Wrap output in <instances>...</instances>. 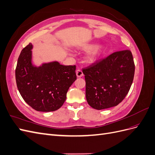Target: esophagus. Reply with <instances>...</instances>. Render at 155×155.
Masks as SVG:
<instances>
[{"mask_svg": "<svg viewBox=\"0 0 155 155\" xmlns=\"http://www.w3.org/2000/svg\"><path fill=\"white\" fill-rule=\"evenodd\" d=\"M76 75H77V77H78V78L82 77L83 76V74L82 70H80V69H78L76 70Z\"/></svg>", "mask_w": 155, "mask_h": 155, "instance_id": "esophagus-1", "label": "esophagus"}]
</instances>
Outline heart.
I'll return each instance as SVG.
<instances>
[{
    "mask_svg": "<svg viewBox=\"0 0 155 155\" xmlns=\"http://www.w3.org/2000/svg\"><path fill=\"white\" fill-rule=\"evenodd\" d=\"M96 46H97L95 44H87L83 46V48L86 50L92 49L87 57V61L88 62H93L94 61L97 59L100 55L104 54L105 50L103 46H97V47Z\"/></svg>",
    "mask_w": 155,
    "mask_h": 155,
    "instance_id": "b5f03b06",
    "label": "heart"
}]
</instances>
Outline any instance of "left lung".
Segmentation results:
<instances>
[{
    "instance_id": "left-lung-1",
    "label": "left lung",
    "mask_w": 155,
    "mask_h": 155,
    "mask_svg": "<svg viewBox=\"0 0 155 155\" xmlns=\"http://www.w3.org/2000/svg\"><path fill=\"white\" fill-rule=\"evenodd\" d=\"M135 66L129 50L116 51L83 68L88 105L97 110L115 107L127 94Z\"/></svg>"
}]
</instances>
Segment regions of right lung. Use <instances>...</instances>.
Masks as SVG:
<instances>
[{
  "instance_id": "1",
  "label": "right lung",
  "mask_w": 155,
  "mask_h": 155,
  "mask_svg": "<svg viewBox=\"0 0 155 155\" xmlns=\"http://www.w3.org/2000/svg\"><path fill=\"white\" fill-rule=\"evenodd\" d=\"M31 43L23 48L15 69L17 86L27 104L37 111L59 109L66 100L69 87L77 79L76 65L58 61L34 67L31 63Z\"/></svg>"
}]
</instances>
